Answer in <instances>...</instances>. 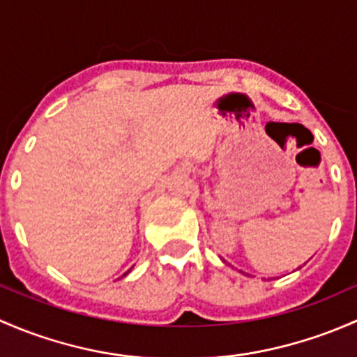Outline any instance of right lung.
Instances as JSON below:
<instances>
[{
    "mask_svg": "<svg viewBox=\"0 0 357 357\" xmlns=\"http://www.w3.org/2000/svg\"><path fill=\"white\" fill-rule=\"evenodd\" d=\"M132 268H134V266H132ZM132 268H130V270H127V271H125V273L122 275V277H125V275H128V273H130V271H132Z\"/></svg>",
    "mask_w": 357,
    "mask_h": 357,
    "instance_id": "1",
    "label": "right lung"
}]
</instances>
